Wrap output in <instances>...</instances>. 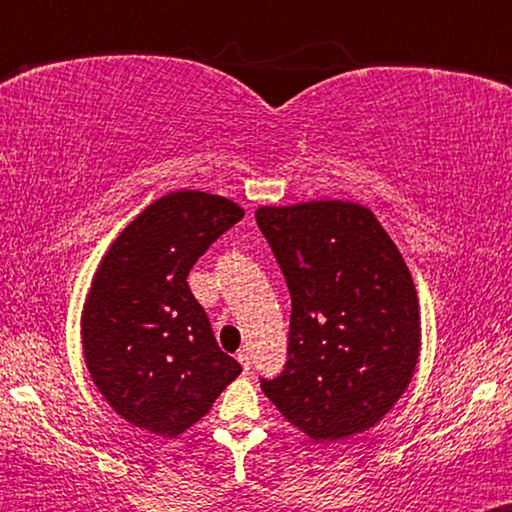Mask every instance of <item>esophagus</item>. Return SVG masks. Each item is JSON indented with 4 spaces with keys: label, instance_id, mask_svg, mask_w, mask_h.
Segmentation results:
<instances>
[{
    "label": "esophagus",
    "instance_id": "34e87169",
    "mask_svg": "<svg viewBox=\"0 0 512 512\" xmlns=\"http://www.w3.org/2000/svg\"><path fill=\"white\" fill-rule=\"evenodd\" d=\"M237 359H239V364H242V369L246 371V374H249V371H251V354H249V350H239L237 352Z\"/></svg>",
    "mask_w": 512,
    "mask_h": 512
}]
</instances>
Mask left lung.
<instances>
[{
  "instance_id": "left-lung-1",
  "label": "left lung",
  "mask_w": 512,
  "mask_h": 512,
  "mask_svg": "<svg viewBox=\"0 0 512 512\" xmlns=\"http://www.w3.org/2000/svg\"><path fill=\"white\" fill-rule=\"evenodd\" d=\"M292 297L285 369L261 378L287 422L316 441L369 426L405 393L419 357V306L398 246L347 201L258 208Z\"/></svg>"
}]
</instances>
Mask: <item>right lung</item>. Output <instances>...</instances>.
I'll use <instances>...</instances> for the list:
<instances>
[{
    "label": "right lung",
    "mask_w": 512,
    "mask_h": 512,
    "mask_svg": "<svg viewBox=\"0 0 512 512\" xmlns=\"http://www.w3.org/2000/svg\"><path fill=\"white\" fill-rule=\"evenodd\" d=\"M242 218L222 196L174 191L150 203L102 258L83 306V354L102 398L138 429L182 434L242 374L186 282Z\"/></svg>",
    "instance_id": "1"
}]
</instances>
